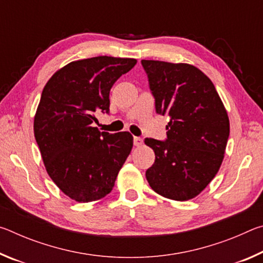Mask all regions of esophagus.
I'll use <instances>...</instances> for the list:
<instances>
[{
    "label": "esophagus",
    "mask_w": 263,
    "mask_h": 263,
    "mask_svg": "<svg viewBox=\"0 0 263 263\" xmlns=\"http://www.w3.org/2000/svg\"><path fill=\"white\" fill-rule=\"evenodd\" d=\"M133 144L136 146H141L142 145V139L140 137H135L133 138Z\"/></svg>",
    "instance_id": "obj_1"
}]
</instances>
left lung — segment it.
Here are the masks:
<instances>
[{
  "instance_id": "left-lung-1",
  "label": "left lung",
  "mask_w": 263,
  "mask_h": 263,
  "mask_svg": "<svg viewBox=\"0 0 263 263\" xmlns=\"http://www.w3.org/2000/svg\"><path fill=\"white\" fill-rule=\"evenodd\" d=\"M155 111L168 116L167 139L146 138L155 161L146 179L155 193L174 201L201 194L219 171L230 122L215 86L188 64L141 60Z\"/></svg>"
}]
</instances>
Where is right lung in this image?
<instances>
[{"label":"right lung","instance_id":"add662e5","mask_svg":"<svg viewBox=\"0 0 263 263\" xmlns=\"http://www.w3.org/2000/svg\"><path fill=\"white\" fill-rule=\"evenodd\" d=\"M136 64L131 58L106 55L73 61L43 89L34 138L47 174L74 201L108 195L131 152V133L100 132L92 124L97 112L109 114L111 87Z\"/></svg>","mask_w":263,"mask_h":263}]
</instances>
